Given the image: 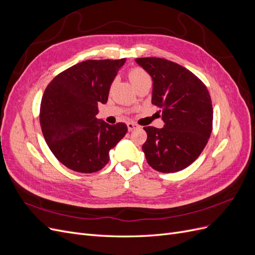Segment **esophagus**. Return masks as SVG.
<instances>
[{
    "mask_svg": "<svg viewBox=\"0 0 255 255\" xmlns=\"http://www.w3.org/2000/svg\"><path fill=\"white\" fill-rule=\"evenodd\" d=\"M128 130L130 132V130H133V129H135V128H138V125H136V123H134V122H128Z\"/></svg>",
    "mask_w": 255,
    "mask_h": 255,
    "instance_id": "34e87169",
    "label": "esophagus"
}]
</instances>
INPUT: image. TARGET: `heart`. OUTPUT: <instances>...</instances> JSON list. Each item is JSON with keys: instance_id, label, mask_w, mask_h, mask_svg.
<instances>
[{"instance_id": "1", "label": "heart", "mask_w": 255, "mask_h": 255, "mask_svg": "<svg viewBox=\"0 0 255 255\" xmlns=\"http://www.w3.org/2000/svg\"><path fill=\"white\" fill-rule=\"evenodd\" d=\"M128 75L129 81L132 82V84L134 85V86H135L136 84L139 83V82H141V81H143L145 79H149L148 73H146L143 70V69L138 68V67H135V68L130 69V70L128 73Z\"/></svg>"}]
</instances>
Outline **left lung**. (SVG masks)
<instances>
[{"label": "left lung", "mask_w": 255, "mask_h": 255, "mask_svg": "<svg viewBox=\"0 0 255 255\" xmlns=\"http://www.w3.org/2000/svg\"><path fill=\"white\" fill-rule=\"evenodd\" d=\"M153 80L152 103L164 128L144 127L142 151L155 170H183L199 157L213 129V105L203 82L183 66L158 57L136 58Z\"/></svg>", "instance_id": "obj_1"}]
</instances>
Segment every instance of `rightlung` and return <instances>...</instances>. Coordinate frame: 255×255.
Wrapping results in <instances>:
<instances>
[{
    "instance_id": "right-lung-1",
    "label": "right lung",
    "mask_w": 255,
    "mask_h": 255,
    "mask_svg": "<svg viewBox=\"0 0 255 255\" xmlns=\"http://www.w3.org/2000/svg\"><path fill=\"white\" fill-rule=\"evenodd\" d=\"M125 63L126 58L82 61L57 74L44 90L39 115L43 137L54 156L73 171L101 170L128 132L126 123L111 126L96 117Z\"/></svg>"
}]
</instances>
